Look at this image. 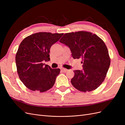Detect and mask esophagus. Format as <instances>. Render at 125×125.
Segmentation results:
<instances>
[{
    "label": "esophagus",
    "instance_id": "obj_1",
    "mask_svg": "<svg viewBox=\"0 0 125 125\" xmlns=\"http://www.w3.org/2000/svg\"><path fill=\"white\" fill-rule=\"evenodd\" d=\"M61 70L63 72V73H66L67 71H68V69H67L66 68H62Z\"/></svg>",
    "mask_w": 125,
    "mask_h": 125
}]
</instances>
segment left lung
Instances as JSON below:
<instances>
[{
  "label": "left lung",
  "mask_w": 125,
  "mask_h": 125,
  "mask_svg": "<svg viewBox=\"0 0 125 125\" xmlns=\"http://www.w3.org/2000/svg\"><path fill=\"white\" fill-rule=\"evenodd\" d=\"M68 46L74 59H82L83 70L73 71L71 84L81 92L95 90L104 80L111 58L105 44L95 34L78 31L65 34L59 40Z\"/></svg>",
  "instance_id": "obj_1"
}]
</instances>
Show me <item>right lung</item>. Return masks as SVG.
<instances>
[{
  "label": "right lung",
  "instance_id": "add662e5",
  "mask_svg": "<svg viewBox=\"0 0 125 125\" xmlns=\"http://www.w3.org/2000/svg\"><path fill=\"white\" fill-rule=\"evenodd\" d=\"M63 34L39 32L26 37L21 42L16 55L17 73L29 89L44 92L54 85L60 70L51 68L43 61L50 60L51 46Z\"/></svg>",
  "mask_w": 125,
  "mask_h": 125
}]
</instances>
